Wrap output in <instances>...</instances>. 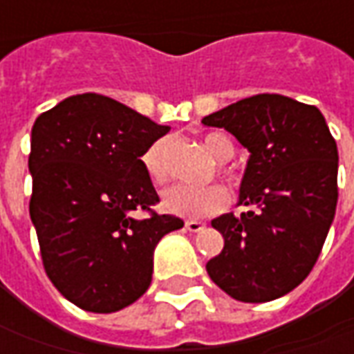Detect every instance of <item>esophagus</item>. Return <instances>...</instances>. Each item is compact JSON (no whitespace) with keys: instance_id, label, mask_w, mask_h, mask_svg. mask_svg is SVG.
<instances>
[{"instance_id":"34e87169","label":"esophagus","mask_w":354,"mask_h":354,"mask_svg":"<svg viewBox=\"0 0 354 354\" xmlns=\"http://www.w3.org/2000/svg\"><path fill=\"white\" fill-rule=\"evenodd\" d=\"M203 227H205V223H203V221H198V219H188V221H186V229L192 231V233H200V231H203Z\"/></svg>"}]
</instances>
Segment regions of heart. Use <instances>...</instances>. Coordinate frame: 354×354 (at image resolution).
Segmentation results:
<instances>
[{"mask_svg":"<svg viewBox=\"0 0 354 354\" xmlns=\"http://www.w3.org/2000/svg\"><path fill=\"white\" fill-rule=\"evenodd\" d=\"M203 149L209 153L215 162H219V172L233 184L239 186L241 178L227 170L225 162H229L235 154V147L229 137L221 133H207L203 139ZM142 168L147 176L153 180L154 184H165L170 176V140L158 139L145 151L142 154ZM229 201V194L223 186L219 184H209V186H186V184H176L162 192V205L166 212L180 215V217H207L217 212H221Z\"/></svg>","mask_w":354,"mask_h":354,"instance_id":"heart-1","label":"heart"}]
</instances>
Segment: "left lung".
Instances as JSON below:
<instances>
[{"label":"left lung","instance_id":"left-lung-1","mask_svg":"<svg viewBox=\"0 0 354 354\" xmlns=\"http://www.w3.org/2000/svg\"><path fill=\"white\" fill-rule=\"evenodd\" d=\"M250 153L239 203L247 214L212 221L225 247L205 264L239 301L261 304L299 286L322 252L337 207V142L315 105L259 93L201 119Z\"/></svg>","mask_w":354,"mask_h":354}]
</instances>
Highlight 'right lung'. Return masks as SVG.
Returning a JSON list of instances; mask_svg holds the SVG:
<instances>
[{"label": "right lung", "mask_w": 354, "mask_h": 354, "mask_svg": "<svg viewBox=\"0 0 354 354\" xmlns=\"http://www.w3.org/2000/svg\"><path fill=\"white\" fill-rule=\"evenodd\" d=\"M168 131L100 93L66 97L32 125L29 214L44 272L82 310L137 301L153 280L154 247L184 227L154 212L160 200L140 160Z\"/></svg>", "instance_id": "1"}]
</instances>
